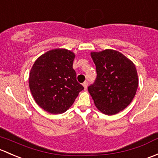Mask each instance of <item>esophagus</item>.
Returning a JSON list of instances; mask_svg holds the SVG:
<instances>
[{
	"mask_svg": "<svg viewBox=\"0 0 158 158\" xmlns=\"http://www.w3.org/2000/svg\"><path fill=\"white\" fill-rule=\"evenodd\" d=\"M83 86H84V89H87V86H88V84H87V81H85L84 83H83Z\"/></svg>",
	"mask_w": 158,
	"mask_h": 158,
	"instance_id": "1",
	"label": "esophagus"
}]
</instances>
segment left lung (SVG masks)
Returning <instances> with one entry per match:
<instances>
[{"instance_id":"1","label":"left lung","mask_w":158,"mask_h":158,"mask_svg":"<svg viewBox=\"0 0 158 158\" xmlns=\"http://www.w3.org/2000/svg\"><path fill=\"white\" fill-rule=\"evenodd\" d=\"M96 65L97 78L88 87L94 104L106 115H115L132 101L139 86L134 63L113 49L90 53Z\"/></svg>"}]
</instances>
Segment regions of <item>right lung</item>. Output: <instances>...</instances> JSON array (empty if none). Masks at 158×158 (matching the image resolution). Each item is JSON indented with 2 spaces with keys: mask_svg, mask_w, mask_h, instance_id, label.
Masks as SVG:
<instances>
[{
  "mask_svg": "<svg viewBox=\"0 0 158 158\" xmlns=\"http://www.w3.org/2000/svg\"><path fill=\"white\" fill-rule=\"evenodd\" d=\"M74 58L72 52L56 48L39 57L31 68L29 77L31 94L45 111L52 114L64 113L84 90L73 69Z\"/></svg>",
  "mask_w": 158,
  "mask_h": 158,
  "instance_id": "right-lung-1",
  "label": "right lung"
}]
</instances>
